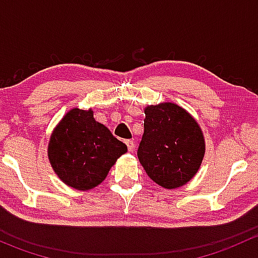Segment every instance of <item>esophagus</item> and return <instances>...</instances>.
Returning <instances> with one entry per match:
<instances>
[{"mask_svg":"<svg viewBox=\"0 0 258 258\" xmlns=\"http://www.w3.org/2000/svg\"><path fill=\"white\" fill-rule=\"evenodd\" d=\"M126 145H127V148H128V151H134V148H135V142L132 141V140H126Z\"/></svg>","mask_w":258,"mask_h":258,"instance_id":"1","label":"esophagus"}]
</instances>
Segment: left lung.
I'll use <instances>...</instances> for the list:
<instances>
[{
    "mask_svg": "<svg viewBox=\"0 0 258 258\" xmlns=\"http://www.w3.org/2000/svg\"><path fill=\"white\" fill-rule=\"evenodd\" d=\"M137 156L148 177L165 188L189 181L205 155L204 135L188 112L175 103L148 106Z\"/></svg>",
    "mask_w": 258,
    "mask_h": 258,
    "instance_id": "obj_1",
    "label": "left lung"
}]
</instances>
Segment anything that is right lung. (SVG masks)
Returning a JSON list of instances; mask_svg holds the SVG:
<instances>
[{"mask_svg":"<svg viewBox=\"0 0 258 258\" xmlns=\"http://www.w3.org/2000/svg\"><path fill=\"white\" fill-rule=\"evenodd\" d=\"M127 152V146L93 118L92 111L74 108L54 128L48 158L66 184L81 191L97 186L112 165Z\"/></svg>","mask_w":258,"mask_h":258,"instance_id":"1","label":"right lung"}]
</instances>
